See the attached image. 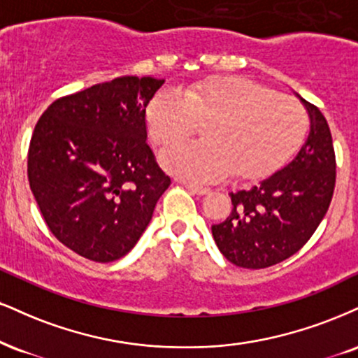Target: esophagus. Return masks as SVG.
<instances>
[{"label":"esophagus","mask_w":358,"mask_h":358,"mask_svg":"<svg viewBox=\"0 0 358 358\" xmlns=\"http://www.w3.org/2000/svg\"><path fill=\"white\" fill-rule=\"evenodd\" d=\"M178 183H182L185 188H188V190H190L192 193H195V195H206V193L210 192V188L201 187V185H193L188 182H182V180H178Z\"/></svg>","instance_id":"1"}]
</instances>
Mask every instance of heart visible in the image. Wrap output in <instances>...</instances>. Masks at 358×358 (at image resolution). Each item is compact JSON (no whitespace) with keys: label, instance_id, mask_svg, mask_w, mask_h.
Here are the masks:
<instances>
[{"label":"heart","instance_id":"heart-1","mask_svg":"<svg viewBox=\"0 0 358 358\" xmlns=\"http://www.w3.org/2000/svg\"><path fill=\"white\" fill-rule=\"evenodd\" d=\"M206 122L205 140L171 145L160 153L165 170L192 182L268 173L302 143L307 113L294 98L240 76L201 81L182 93L163 90L146 108V127L158 145H170Z\"/></svg>","mask_w":358,"mask_h":358}]
</instances>
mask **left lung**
Here are the masks:
<instances>
[{
    "label": "left lung",
    "instance_id": "8db88e82",
    "mask_svg": "<svg viewBox=\"0 0 358 358\" xmlns=\"http://www.w3.org/2000/svg\"><path fill=\"white\" fill-rule=\"evenodd\" d=\"M307 110L305 143L270 176L231 192V212L212 227L215 243L242 268H266L299 252L324 220L335 188L331 133L322 111L295 93Z\"/></svg>",
    "mask_w": 358,
    "mask_h": 358
}]
</instances>
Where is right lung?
I'll return each instance as SVG.
<instances>
[{
	"label": "right lung",
	"mask_w": 358,
	"mask_h": 358,
	"mask_svg": "<svg viewBox=\"0 0 358 358\" xmlns=\"http://www.w3.org/2000/svg\"><path fill=\"white\" fill-rule=\"evenodd\" d=\"M165 80L122 76L51 103L34 127L28 180L64 247L108 264L135 247L170 187L146 145V106Z\"/></svg>",
	"instance_id": "1"
}]
</instances>
